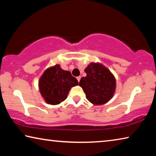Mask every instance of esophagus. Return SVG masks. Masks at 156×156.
Instances as JSON below:
<instances>
[{"instance_id":"1","label":"esophagus","mask_w":156,"mask_h":156,"mask_svg":"<svg viewBox=\"0 0 156 156\" xmlns=\"http://www.w3.org/2000/svg\"><path fill=\"white\" fill-rule=\"evenodd\" d=\"M76 78H77V80H78V82H80V78H81V76H78V77H77Z\"/></svg>"}]
</instances>
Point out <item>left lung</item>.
<instances>
[{
    "label": "left lung",
    "mask_w": 156,
    "mask_h": 156,
    "mask_svg": "<svg viewBox=\"0 0 156 156\" xmlns=\"http://www.w3.org/2000/svg\"><path fill=\"white\" fill-rule=\"evenodd\" d=\"M79 85L83 89L86 98L94 105H103L112 98L115 89V79L108 69L99 63L91 62L84 69Z\"/></svg>",
    "instance_id": "obj_1"
}]
</instances>
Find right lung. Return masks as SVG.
<instances>
[{
	"label": "right lung",
	"instance_id": "add662e5",
	"mask_svg": "<svg viewBox=\"0 0 156 156\" xmlns=\"http://www.w3.org/2000/svg\"><path fill=\"white\" fill-rule=\"evenodd\" d=\"M38 83L42 96L49 105H58L64 101L71 88L78 85L77 79L70 72L62 70L59 65L47 69Z\"/></svg>",
	"mask_w": 156,
	"mask_h": 156
}]
</instances>
